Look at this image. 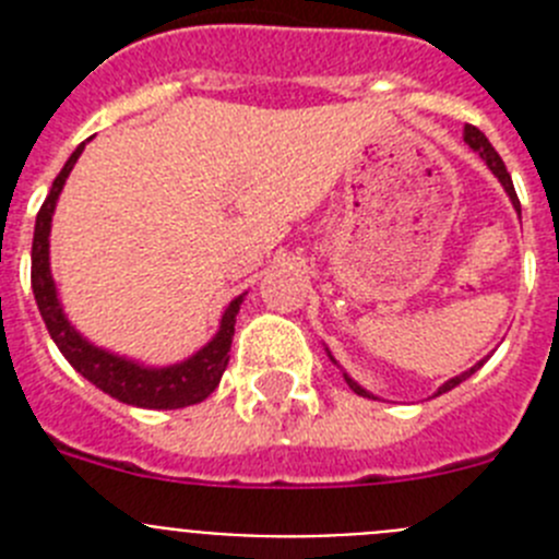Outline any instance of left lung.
Returning <instances> with one entry per match:
<instances>
[{
  "instance_id": "obj_1",
  "label": "left lung",
  "mask_w": 559,
  "mask_h": 559,
  "mask_svg": "<svg viewBox=\"0 0 559 559\" xmlns=\"http://www.w3.org/2000/svg\"><path fill=\"white\" fill-rule=\"evenodd\" d=\"M464 142H467V145H471L473 151H476L484 162H487V167H490V170L496 173L498 181H501V185H503V190L510 192V199H512V204H515V210L521 212V201H518L515 187H512V176H510V173H507V165H503V159H501V156H498V153H496V147L490 145V140H487V136H484V133L478 131L476 126H464ZM481 367H484V360H478L476 367H471V369H467V372L456 374V378H451V380H448V383H442V386H439V392H437V394L451 392L453 386H459V383H462L464 378H471V374L476 372V369H481ZM344 378H347V374H344ZM347 383H349V389H353L355 394H364V397H372V394H369L367 389H360L353 378H347Z\"/></svg>"
}]
</instances>
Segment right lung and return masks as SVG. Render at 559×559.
<instances>
[{
	"mask_svg": "<svg viewBox=\"0 0 559 559\" xmlns=\"http://www.w3.org/2000/svg\"><path fill=\"white\" fill-rule=\"evenodd\" d=\"M86 142L75 147V153L69 156L63 170L58 173L49 195L44 199L41 210L36 215V235H33V269H29V283H33V294H36V305L41 310V319L47 324L49 335L63 353V358L78 369L86 380H92L97 389H103L111 397L122 400L128 406L140 408H185L192 403H201L210 397L221 383L226 364H229V347L231 335H235V316L240 310L243 296H237L235 302H229L224 319H221L218 335L206 344L204 349L192 355V358L173 364L165 369H147L133 364V360L111 355L106 349L88 344L86 338L78 335V330L67 322L61 305H58L56 283L49 274V224H52V212H56V201L61 195V187L67 181L69 170L75 167L78 156L83 153Z\"/></svg>",
	"mask_w": 559,
	"mask_h": 559,
	"instance_id": "1",
	"label": "right lung"
}]
</instances>
